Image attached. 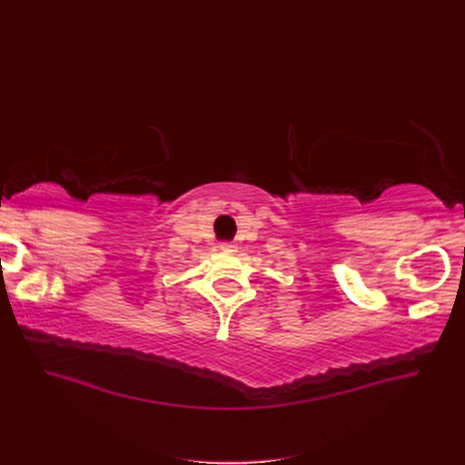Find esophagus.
Masks as SVG:
<instances>
[{"mask_svg": "<svg viewBox=\"0 0 465 465\" xmlns=\"http://www.w3.org/2000/svg\"><path fill=\"white\" fill-rule=\"evenodd\" d=\"M219 246H221L223 252H236V250H238V246H236L234 242H231V241H224V242H221Z\"/></svg>", "mask_w": 465, "mask_h": 465, "instance_id": "esophagus-1", "label": "esophagus"}]
</instances>
